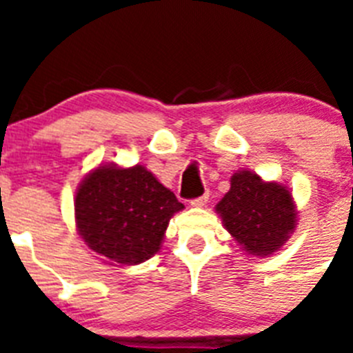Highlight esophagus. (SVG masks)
Masks as SVG:
<instances>
[{"instance_id":"esophagus-1","label":"esophagus","mask_w":353,"mask_h":353,"mask_svg":"<svg viewBox=\"0 0 353 353\" xmlns=\"http://www.w3.org/2000/svg\"><path fill=\"white\" fill-rule=\"evenodd\" d=\"M207 201H208V194H203V196H199V198H194V199H191V205L192 207H205V205H207Z\"/></svg>"}]
</instances>
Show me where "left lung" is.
<instances>
[{
	"mask_svg": "<svg viewBox=\"0 0 353 353\" xmlns=\"http://www.w3.org/2000/svg\"><path fill=\"white\" fill-rule=\"evenodd\" d=\"M224 228L249 254L267 256L281 248L297 224L292 192L256 173L239 171L217 207Z\"/></svg>",
	"mask_w": 353,
	"mask_h": 353,
	"instance_id": "1",
	"label": "left lung"
}]
</instances>
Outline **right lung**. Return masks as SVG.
Listing matches in <instances>:
<instances>
[{"label":"right lung","instance_id":"add662e5","mask_svg":"<svg viewBox=\"0 0 353 353\" xmlns=\"http://www.w3.org/2000/svg\"><path fill=\"white\" fill-rule=\"evenodd\" d=\"M74 207L77 232L104 263L138 265L159 251L183 205L146 168L111 164L81 182Z\"/></svg>","mask_w":353,"mask_h":353}]
</instances>
